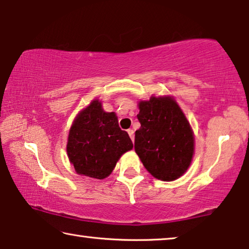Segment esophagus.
Masks as SVG:
<instances>
[{
    "instance_id": "obj_1",
    "label": "esophagus",
    "mask_w": 249,
    "mask_h": 249,
    "mask_svg": "<svg viewBox=\"0 0 249 249\" xmlns=\"http://www.w3.org/2000/svg\"><path fill=\"white\" fill-rule=\"evenodd\" d=\"M127 133H128V135H129L130 140H132V142H134V130H133V129H128Z\"/></svg>"
}]
</instances>
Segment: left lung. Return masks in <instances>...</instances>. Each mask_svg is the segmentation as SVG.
Returning <instances> with one entry per match:
<instances>
[{
  "instance_id": "8db88e82",
  "label": "left lung",
  "mask_w": 249,
  "mask_h": 249,
  "mask_svg": "<svg viewBox=\"0 0 249 249\" xmlns=\"http://www.w3.org/2000/svg\"><path fill=\"white\" fill-rule=\"evenodd\" d=\"M135 151L155 178L174 181L190 166L195 137L187 117L171 96L141 101Z\"/></svg>"
}]
</instances>
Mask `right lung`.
I'll list each match as a JSON object with an SVG mask.
<instances>
[{
  "instance_id": "1",
  "label": "right lung",
  "mask_w": 249,
  "mask_h": 249,
  "mask_svg": "<svg viewBox=\"0 0 249 249\" xmlns=\"http://www.w3.org/2000/svg\"><path fill=\"white\" fill-rule=\"evenodd\" d=\"M132 148L115 113L104 112L99 100L75 117L67 142V154L77 174L100 180L111 175L121 156Z\"/></svg>"
}]
</instances>
